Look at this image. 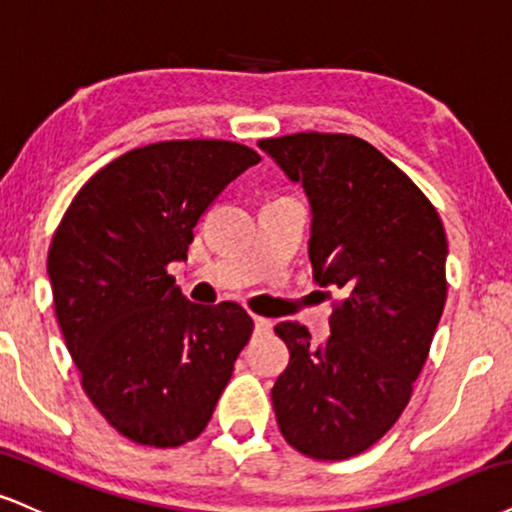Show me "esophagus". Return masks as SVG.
Segmentation results:
<instances>
[{
  "instance_id": "obj_1",
  "label": "esophagus",
  "mask_w": 512,
  "mask_h": 512,
  "mask_svg": "<svg viewBox=\"0 0 512 512\" xmlns=\"http://www.w3.org/2000/svg\"><path fill=\"white\" fill-rule=\"evenodd\" d=\"M252 322H255V331H257V334H267V331L272 329V322H269L267 317L255 315V317H252Z\"/></svg>"
}]
</instances>
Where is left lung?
I'll return each instance as SVG.
<instances>
[{
  "label": "left lung",
  "instance_id": "8db88e82",
  "mask_svg": "<svg viewBox=\"0 0 512 512\" xmlns=\"http://www.w3.org/2000/svg\"><path fill=\"white\" fill-rule=\"evenodd\" d=\"M260 147L310 197L312 272L338 295L319 346L305 326H274L291 353L272 389L276 422L307 458H353L396 424L427 362L448 293L446 231L367 140L312 131Z\"/></svg>",
  "mask_w": 512,
  "mask_h": 512
}]
</instances>
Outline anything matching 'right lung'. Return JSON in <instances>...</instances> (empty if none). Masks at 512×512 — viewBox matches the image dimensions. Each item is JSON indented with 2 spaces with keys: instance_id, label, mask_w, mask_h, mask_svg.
I'll list each match as a JSON object with an SVG mask.
<instances>
[{
  "instance_id": "right-lung-1",
  "label": "right lung",
  "mask_w": 512,
  "mask_h": 512,
  "mask_svg": "<svg viewBox=\"0 0 512 512\" xmlns=\"http://www.w3.org/2000/svg\"><path fill=\"white\" fill-rule=\"evenodd\" d=\"M260 159L231 140L135 147L85 181L54 231L47 272L80 386L140 446L205 432L252 334L238 303L183 298L169 264L186 260L202 214Z\"/></svg>"
}]
</instances>
